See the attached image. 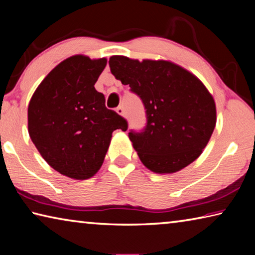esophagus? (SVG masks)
Segmentation results:
<instances>
[{
	"instance_id": "obj_1",
	"label": "esophagus",
	"mask_w": 255,
	"mask_h": 255,
	"mask_svg": "<svg viewBox=\"0 0 255 255\" xmlns=\"http://www.w3.org/2000/svg\"><path fill=\"white\" fill-rule=\"evenodd\" d=\"M116 111H117V114H119L120 116H124V114H125V111H124V108L120 106V107H118L117 109H116Z\"/></svg>"
}]
</instances>
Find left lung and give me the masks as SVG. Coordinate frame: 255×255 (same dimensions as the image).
Wrapping results in <instances>:
<instances>
[{"label":"left lung","instance_id":"obj_1","mask_svg":"<svg viewBox=\"0 0 255 255\" xmlns=\"http://www.w3.org/2000/svg\"><path fill=\"white\" fill-rule=\"evenodd\" d=\"M111 73L143 102L146 125L128 132L141 163L173 173L199 157L216 126V106L197 77L166 60L109 59Z\"/></svg>","mask_w":255,"mask_h":255}]
</instances>
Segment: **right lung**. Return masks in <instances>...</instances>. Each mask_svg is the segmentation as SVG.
<instances>
[{"label":"right lung","instance_id":"1","mask_svg":"<svg viewBox=\"0 0 255 255\" xmlns=\"http://www.w3.org/2000/svg\"><path fill=\"white\" fill-rule=\"evenodd\" d=\"M107 59L75 55L58 64L38 86L28 107V129L45 161L60 174L89 179L100 169L112 131L128 123L106 107L94 84Z\"/></svg>","mask_w":255,"mask_h":255}]
</instances>
